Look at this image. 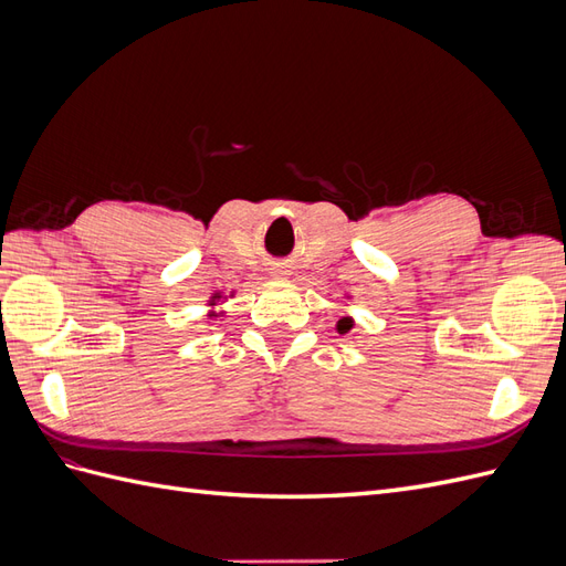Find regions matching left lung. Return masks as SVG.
<instances>
[{"label":"left lung","mask_w":566,"mask_h":566,"mask_svg":"<svg viewBox=\"0 0 566 566\" xmlns=\"http://www.w3.org/2000/svg\"><path fill=\"white\" fill-rule=\"evenodd\" d=\"M352 328V318H342L339 323H337V331L339 333H347Z\"/></svg>","instance_id":"obj_1"}]
</instances>
